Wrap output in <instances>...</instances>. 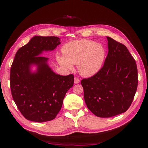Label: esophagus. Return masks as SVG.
<instances>
[{
  "label": "esophagus",
  "instance_id": "34e87169",
  "mask_svg": "<svg viewBox=\"0 0 148 148\" xmlns=\"http://www.w3.org/2000/svg\"><path fill=\"white\" fill-rule=\"evenodd\" d=\"M80 82V80H79V79L78 78V77H75V78H74V83H75V84H78L79 82Z\"/></svg>",
  "mask_w": 148,
  "mask_h": 148
}]
</instances>
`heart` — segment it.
Here are the masks:
<instances>
[{
  "instance_id": "obj_1",
  "label": "heart",
  "mask_w": 148,
  "mask_h": 148,
  "mask_svg": "<svg viewBox=\"0 0 148 148\" xmlns=\"http://www.w3.org/2000/svg\"><path fill=\"white\" fill-rule=\"evenodd\" d=\"M64 55L57 56L59 64L71 69L73 64L78 65L79 73L89 77L99 71L106 57L105 48L102 44L88 39L74 40L66 43L62 47Z\"/></svg>"
}]
</instances>
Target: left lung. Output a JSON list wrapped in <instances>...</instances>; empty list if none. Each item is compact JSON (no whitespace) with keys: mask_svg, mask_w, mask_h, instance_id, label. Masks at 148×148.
Segmentation results:
<instances>
[{"mask_svg":"<svg viewBox=\"0 0 148 148\" xmlns=\"http://www.w3.org/2000/svg\"><path fill=\"white\" fill-rule=\"evenodd\" d=\"M108 54L98 72L81 83L88 109L97 117L108 118L126 112L138 86L136 62L128 49L110 37Z\"/></svg>","mask_w":148,"mask_h":148,"instance_id":"1","label":"left lung"}]
</instances>
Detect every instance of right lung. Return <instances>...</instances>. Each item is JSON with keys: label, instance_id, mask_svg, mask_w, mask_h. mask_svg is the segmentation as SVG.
Masks as SVG:
<instances>
[{"label": "right lung", "instance_id": "add662e5", "mask_svg": "<svg viewBox=\"0 0 148 148\" xmlns=\"http://www.w3.org/2000/svg\"><path fill=\"white\" fill-rule=\"evenodd\" d=\"M60 44L58 37L35 36L16 53L10 69L11 92L18 109L28 120L54 119L66 92L73 86V75L56 74L48 65V58L40 56ZM32 65L37 66L34 73L30 70Z\"/></svg>", "mask_w": 148, "mask_h": 148}]
</instances>
